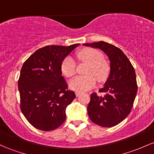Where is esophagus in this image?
<instances>
[{
	"mask_svg": "<svg viewBox=\"0 0 154 154\" xmlns=\"http://www.w3.org/2000/svg\"><path fill=\"white\" fill-rule=\"evenodd\" d=\"M81 94H82V93H81L80 91H76V93H75L76 96H78L79 95H80Z\"/></svg>",
	"mask_w": 154,
	"mask_h": 154,
	"instance_id": "esophagus-1",
	"label": "esophagus"
}]
</instances>
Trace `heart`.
Instances as JSON below:
<instances>
[{
    "label": "heart",
    "instance_id": "heart-1",
    "mask_svg": "<svg viewBox=\"0 0 154 154\" xmlns=\"http://www.w3.org/2000/svg\"><path fill=\"white\" fill-rule=\"evenodd\" d=\"M80 61L88 63L85 69L86 75L78 76L69 82L71 89L77 91H85L96 85L97 80L99 82H105L110 72V66L104 59V55L99 50L94 48H85L77 53ZM61 73L66 77H73L75 74L76 65L73 58L66 57L60 65Z\"/></svg>",
    "mask_w": 154,
    "mask_h": 154
}]
</instances>
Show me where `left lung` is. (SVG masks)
I'll use <instances>...</instances> for the list:
<instances>
[{"instance_id": "8db88e82", "label": "left lung", "mask_w": 154, "mask_h": 154, "mask_svg": "<svg viewBox=\"0 0 154 154\" xmlns=\"http://www.w3.org/2000/svg\"><path fill=\"white\" fill-rule=\"evenodd\" d=\"M99 48L106 53L110 61V73L107 82L99 92L91 95L88 113L92 122L103 126L112 127L123 121L132 109L137 92L136 74L126 55L117 47L104 42L84 44Z\"/></svg>"}]
</instances>
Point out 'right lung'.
I'll return each instance as SVG.
<instances>
[{
	"label": "right lung",
	"instance_id": "obj_1",
	"mask_svg": "<svg viewBox=\"0 0 154 154\" xmlns=\"http://www.w3.org/2000/svg\"><path fill=\"white\" fill-rule=\"evenodd\" d=\"M79 44L51 45L38 49L20 71V109L33 127L42 131L58 128L66 120V108L75 99L62 76V61Z\"/></svg>",
	"mask_w": 154,
	"mask_h": 154
}]
</instances>
